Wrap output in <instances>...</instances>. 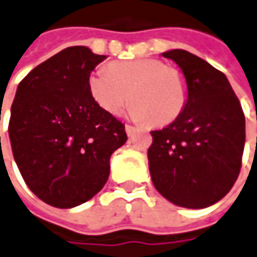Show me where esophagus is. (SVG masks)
Masks as SVG:
<instances>
[{"mask_svg": "<svg viewBox=\"0 0 257 257\" xmlns=\"http://www.w3.org/2000/svg\"><path fill=\"white\" fill-rule=\"evenodd\" d=\"M137 130V127L136 125H132V124H125V133H127V136H132L133 133Z\"/></svg>", "mask_w": 257, "mask_h": 257, "instance_id": "1", "label": "esophagus"}]
</instances>
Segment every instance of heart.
I'll return each mask as SVG.
<instances>
[{
    "mask_svg": "<svg viewBox=\"0 0 257 257\" xmlns=\"http://www.w3.org/2000/svg\"><path fill=\"white\" fill-rule=\"evenodd\" d=\"M92 98L106 113L117 116L132 96L130 116L155 125L172 123L189 98L185 74L157 58L114 61L89 75Z\"/></svg>",
    "mask_w": 257,
    "mask_h": 257,
    "instance_id": "1",
    "label": "heart"
}]
</instances>
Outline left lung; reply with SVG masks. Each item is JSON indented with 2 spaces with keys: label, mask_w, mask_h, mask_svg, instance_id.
Segmentation results:
<instances>
[{
  "label": "left lung",
  "mask_w": 257,
  "mask_h": 257,
  "mask_svg": "<svg viewBox=\"0 0 257 257\" xmlns=\"http://www.w3.org/2000/svg\"><path fill=\"white\" fill-rule=\"evenodd\" d=\"M162 56L183 71L189 98L171 124L151 132L152 183L176 206L204 208L220 201L238 179L245 114L224 72L186 50Z\"/></svg>",
  "instance_id": "obj_1"
}]
</instances>
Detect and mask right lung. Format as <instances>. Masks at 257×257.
<instances>
[{"mask_svg":"<svg viewBox=\"0 0 257 257\" xmlns=\"http://www.w3.org/2000/svg\"><path fill=\"white\" fill-rule=\"evenodd\" d=\"M106 56L72 46L19 82L11 107L12 154L25 183L44 203L71 208L102 190L124 124L92 98L88 79Z\"/></svg>","mask_w":257,"mask_h":257,"instance_id":"right-lung-1","label":"right lung"}]
</instances>
